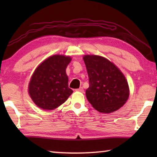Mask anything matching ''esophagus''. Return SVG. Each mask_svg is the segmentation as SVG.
<instances>
[{
  "label": "esophagus",
  "mask_w": 157,
  "mask_h": 157,
  "mask_svg": "<svg viewBox=\"0 0 157 157\" xmlns=\"http://www.w3.org/2000/svg\"><path fill=\"white\" fill-rule=\"evenodd\" d=\"M76 91H79V92L83 93L84 92V89H83V88H82V87H80V88L76 89Z\"/></svg>",
  "instance_id": "obj_1"
}]
</instances>
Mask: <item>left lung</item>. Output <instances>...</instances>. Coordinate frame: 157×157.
Instances as JSON below:
<instances>
[{
    "instance_id": "1",
    "label": "left lung",
    "mask_w": 157,
    "mask_h": 157,
    "mask_svg": "<svg viewBox=\"0 0 157 157\" xmlns=\"http://www.w3.org/2000/svg\"><path fill=\"white\" fill-rule=\"evenodd\" d=\"M83 59L89 75L87 100L101 113L119 109L129 97L128 83L123 74L105 57L85 55Z\"/></svg>"
}]
</instances>
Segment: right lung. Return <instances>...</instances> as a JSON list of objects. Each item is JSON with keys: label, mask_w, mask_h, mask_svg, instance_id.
Returning <instances> with one entry per match:
<instances>
[{"label": "right lung", "mask_w": 157, "mask_h": 157, "mask_svg": "<svg viewBox=\"0 0 157 157\" xmlns=\"http://www.w3.org/2000/svg\"><path fill=\"white\" fill-rule=\"evenodd\" d=\"M71 58L53 55L44 61L32 76L28 91L32 100L43 109L52 110L72 94L66 69Z\"/></svg>", "instance_id": "right-lung-1"}]
</instances>
